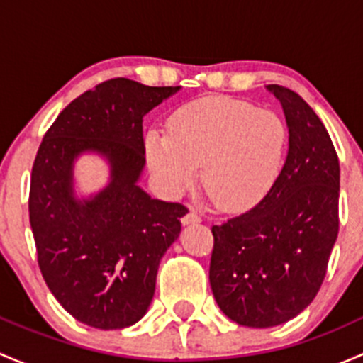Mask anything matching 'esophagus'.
Wrapping results in <instances>:
<instances>
[{
	"instance_id": "1",
	"label": "esophagus",
	"mask_w": 363,
	"mask_h": 363,
	"mask_svg": "<svg viewBox=\"0 0 363 363\" xmlns=\"http://www.w3.org/2000/svg\"><path fill=\"white\" fill-rule=\"evenodd\" d=\"M200 221H202V216H200L196 211H193V208H189V211L182 216V223H184V225H189V223H200Z\"/></svg>"
}]
</instances>
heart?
Returning <instances> with one entry per match:
<instances>
[{"mask_svg":"<svg viewBox=\"0 0 363 363\" xmlns=\"http://www.w3.org/2000/svg\"><path fill=\"white\" fill-rule=\"evenodd\" d=\"M283 117L232 96H207L182 105L168 119L167 135L145 138L149 164L167 191L200 182L221 208L258 203L277 181L286 158Z\"/></svg>","mask_w":363,"mask_h":363,"instance_id":"1","label":"heart"}]
</instances>
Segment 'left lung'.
<instances>
[{
    "mask_svg": "<svg viewBox=\"0 0 363 363\" xmlns=\"http://www.w3.org/2000/svg\"><path fill=\"white\" fill-rule=\"evenodd\" d=\"M290 149L270 191L244 214L212 226V294L235 323L276 327L314 300L339 233V160L327 128L284 86Z\"/></svg>",
    "mask_w": 363,
    "mask_h": 363,
    "instance_id": "obj_1",
    "label": "left lung"
}]
</instances>
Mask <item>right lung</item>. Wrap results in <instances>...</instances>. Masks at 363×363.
Returning <instances> with one entry per match:
<instances>
[{"instance_id": "obj_1", "label": "right lung", "mask_w": 363, "mask_h": 363, "mask_svg": "<svg viewBox=\"0 0 363 363\" xmlns=\"http://www.w3.org/2000/svg\"><path fill=\"white\" fill-rule=\"evenodd\" d=\"M177 89L105 80L61 111L36 152L28 207L40 272L57 302L89 327L113 330L144 316L161 256L181 232L188 207L152 200L137 186L145 163L142 121ZM84 150L108 156L113 181L80 203L71 164Z\"/></svg>"}]
</instances>
